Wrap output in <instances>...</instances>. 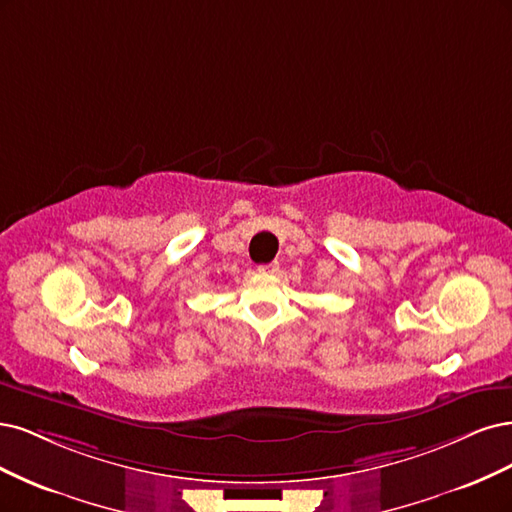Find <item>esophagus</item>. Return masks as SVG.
<instances>
[{
    "mask_svg": "<svg viewBox=\"0 0 512 512\" xmlns=\"http://www.w3.org/2000/svg\"><path fill=\"white\" fill-rule=\"evenodd\" d=\"M261 274H274L278 272V263H263V266L257 268Z\"/></svg>",
    "mask_w": 512,
    "mask_h": 512,
    "instance_id": "1",
    "label": "esophagus"
}]
</instances>
